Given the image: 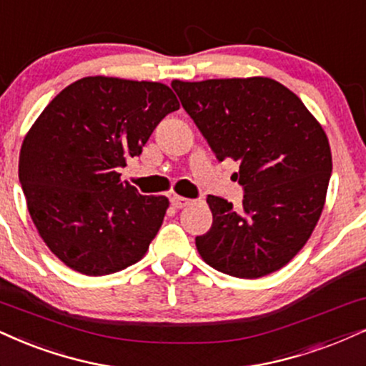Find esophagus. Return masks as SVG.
I'll use <instances>...</instances> for the list:
<instances>
[{"label":"esophagus","instance_id":"obj_1","mask_svg":"<svg viewBox=\"0 0 366 366\" xmlns=\"http://www.w3.org/2000/svg\"><path fill=\"white\" fill-rule=\"evenodd\" d=\"M192 204L190 198H183L179 195H173L171 197V205L174 207V209H183V207H188Z\"/></svg>","mask_w":366,"mask_h":366}]
</instances>
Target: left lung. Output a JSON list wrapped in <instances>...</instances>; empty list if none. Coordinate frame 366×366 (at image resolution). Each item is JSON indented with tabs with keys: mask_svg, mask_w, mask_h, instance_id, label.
Listing matches in <instances>:
<instances>
[{
	"mask_svg": "<svg viewBox=\"0 0 366 366\" xmlns=\"http://www.w3.org/2000/svg\"><path fill=\"white\" fill-rule=\"evenodd\" d=\"M171 86L219 161L239 162L242 210L209 195L214 222L197 236L207 264L237 278L283 268L317 225L332 171L327 135L295 93L254 78L174 79Z\"/></svg>",
	"mask_w": 366,
	"mask_h": 366,
	"instance_id": "8db88e82",
	"label": "left lung"
}]
</instances>
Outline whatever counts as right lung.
Instances as JSON below:
<instances>
[{"label":"right lung","instance_id":"obj_1","mask_svg":"<svg viewBox=\"0 0 366 366\" xmlns=\"http://www.w3.org/2000/svg\"><path fill=\"white\" fill-rule=\"evenodd\" d=\"M178 108L162 83L88 76L62 89L31 125L18 176L40 237L71 269L103 277L146 254L169 202L141 195L117 169Z\"/></svg>","mask_w":366,"mask_h":366}]
</instances>
